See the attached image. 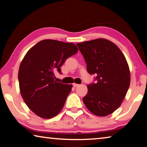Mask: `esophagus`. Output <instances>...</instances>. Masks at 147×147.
Segmentation results:
<instances>
[{"instance_id": "1", "label": "esophagus", "mask_w": 147, "mask_h": 147, "mask_svg": "<svg viewBox=\"0 0 147 147\" xmlns=\"http://www.w3.org/2000/svg\"><path fill=\"white\" fill-rule=\"evenodd\" d=\"M80 86L79 84H75V83L73 84V86L74 87V88H76V87H78V86Z\"/></svg>"}]
</instances>
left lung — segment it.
I'll return each instance as SVG.
<instances>
[{
    "mask_svg": "<svg viewBox=\"0 0 147 147\" xmlns=\"http://www.w3.org/2000/svg\"><path fill=\"white\" fill-rule=\"evenodd\" d=\"M76 45L88 72L96 76V82L88 85L84 103L94 115H108L121 105L130 87V73L125 57L115 43L106 39Z\"/></svg>",
    "mask_w": 147,
    "mask_h": 147,
    "instance_id": "obj_1",
    "label": "left lung"
}]
</instances>
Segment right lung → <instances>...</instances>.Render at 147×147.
Here are the masks:
<instances>
[{"label": "right lung", "mask_w": 147, "mask_h": 147, "mask_svg": "<svg viewBox=\"0 0 147 147\" xmlns=\"http://www.w3.org/2000/svg\"><path fill=\"white\" fill-rule=\"evenodd\" d=\"M78 51L73 43L44 39L27 52L19 69V88L24 102L36 115L51 119L61 111L73 85L57 82L54 72L61 73L65 61Z\"/></svg>", "instance_id": "add662e5"}]
</instances>
